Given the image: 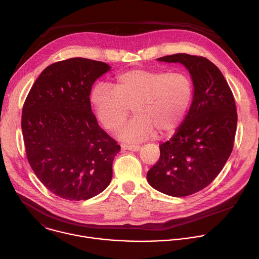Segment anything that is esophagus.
Segmentation results:
<instances>
[{
	"label": "esophagus",
	"mask_w": 259,
	"mask_h": 259,
	"mask_svg": "<svg viewBox=\"0 0 259 259\" xmlns=\"http://www.w3.org/2000/svg\"><path fill=\"white\" fill-rule=\"evenodd\" d=\"M123 150H127V151H133V152H137L140 150V145L138 144H131V143H123L122 145Z\"/></svg>",
	"instance_id": "34e87169"
}]
</instances>
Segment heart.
I'll use <instances>...</instances> for the list:
<instances>
[{"instance_id": "b5f03b06", "label": "heart", "mask_w": 259, "mask_h": 259, "mask_svg": "<svg viewBox=\"0 0 259 259\" xmlns=\"http://www.w3.org/2000/svg\"><path fill=\"white\" fill-rule=\"evenodd\" d=\"M194 98V84L183 71L134 68L115 78L114 86L97 83L90 100L100 124L116 131L127 120L132 107L135 116L120 131L127 141H138L158 132L172 133L186 118Z\"/></svg>"}]
</instances>
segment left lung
Masks as SVG:
<instances>
[{
  "instance_id": "8db88e82",
  "label": "left lung",
  "mask_w": 259,
  "mask_h": 259,
  "mask_svg": "<svg viewBox=\"0 0 259 259\" xmlns=\"http://www.w3.org/2000/svg\"><path fill=\"white\" fill-rule=\"evenodd\" d=\"M158 60L186 66L195 92L186 119L160 144V158L147 172V181L163 194L186 197L208 187L231 156L238 121L236 102L224 75L207 58L177 53Z\"/></svg>"
}]
</instances>
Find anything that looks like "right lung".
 Returning <instances> with one entry per match:
<instances>
[{"instance_id": "obj_1", "label": "right lung", "mask_w": 259, "mask_h": 259, "mask_svg": "<svg viewBox=\"0 0 259 259\" xmlns=\"http://www.w3.org/2000/svg\"><path fill=\"white\" fill-rule=\"evenodd\" d=\"M110 66L76 57L47 66L22 107L27 161L51 193L65 200H88L112 180L121 146L97 123L90 93Z\"/></svg>"}]
</instances>
